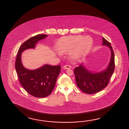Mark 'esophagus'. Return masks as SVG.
Listing matches in <instances>:
<instances>
[{"label":"esophagus","instance_id":"esophagus-1","mask_svg":"<svg viewBox=\"0 0 129 129\" xmlns=\"http://www.w3.org/2000/svg\"><path fill=\"white\" fill-rule=\"evenodd\" d=\"M63 68L64 69H69L71 68V66L70 65H66L63 66Z\"/></svg>","mask_w":129,"mask_h":129}]
</instances>
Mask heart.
I'll return each mask as SVG.
<instances>
[{
	"label": "heart",
	"mask_w": 129,
	"mask_h": 129,
	"mask_svg": "<svg viewBox=\"0 0 129 129\" xmlns=\"http://www.w3.org/2000/svg\"><path fill=\"white\" fill-rule=\"evenodd\" d=\"M93 45L92 39L89 36H64L58 41L56 48L60 52H70V56L74 60L85 57ZM58 52V54L60 53Z\"/></svg>",
	"instance_id": "1"
}]
</instances>
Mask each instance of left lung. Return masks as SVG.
Segmentation results:
<instances>
[{
  "mask_svg": "<svg viewBox=\"0 0 129 129\" xmlns=\"http://www.w3.org/2000/svg\"><path fill=\"white\" fill-rule=\"evenodd\" d=\"M102 46H107L111 50V58L107 68L99 72L89 71L82 63L74 69L77 87L88 94L96 93L107 86L115 68L114 54L110 43L102 38Z\"/></svg>",
  "mask_w": 129,
  "mask_h": 129,
  "instance_id": "8db88e82",
  "label": "left lung"
}]
</instances>
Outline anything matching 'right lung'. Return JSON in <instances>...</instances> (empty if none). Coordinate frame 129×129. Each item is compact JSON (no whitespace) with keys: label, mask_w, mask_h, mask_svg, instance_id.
Returning <instances> with one entry per match:
<instances>
[{"label":"right lung","mask_w":129,"mask_h":129,"mask_svg":"<svg viewBox=\"0 0 129 129\" xmlns=\"http://www.w3.org/2000/svg\"><path fill=\"white\" fill-rule=\"evenodd\" d=\"M47 36V35H38L24 42L18 50L15 63L20 83L28 93L37 98L46 97L52 92L60 72V66L46 64L35 70L27 69L22 63V53L26 50L35 49L38 42Z\"/></svg>","instance_id":"obj_1"}]
</instances>
